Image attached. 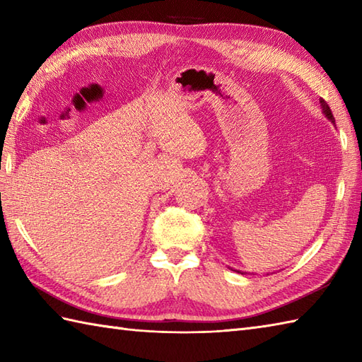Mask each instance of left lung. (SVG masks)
I'll list each match as a JSON object with an SVG mask.
<instances>
[{
  "mask_svg": "<svg viewBox=\"0 0 362 362\" xmlns=\"http://www.w3.org/2000/svg\"><path fill=\"white\" fill-rule=\"evenodd\" d=\"M320 107H322V113L325 115V117L333 122L334 124V117H333V113H332V110H329V107H328V104L324 101V99H320ZM232 271H235V269H232ZM235 272H240V274H247V272H241V271H235Z\"/></svg>",
  "mask_w": 362,
  "mask_h": 362,
  "instance_id": "8db88e82",
  "label": "left lung"
}]
</instances>
